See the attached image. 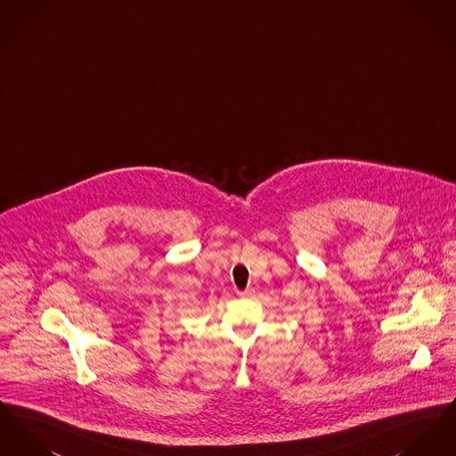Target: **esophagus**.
Instances as JSON below:
<instances>
[{"label": "esophagus", "mask_w": 456, "mask_h": 456, "mask_svg": "<svg viewBox=\"0 0 456 456\" xmlns=\"http://www.w3.org/2000/svg\"><path fill=\"white\" fill-rule=\"evenodd\" d=\"M255 294V289H246V290H238L239 297H249V296H253Z\"/></svg>", "instance_id": "obj_1"}]
</instances>
